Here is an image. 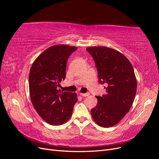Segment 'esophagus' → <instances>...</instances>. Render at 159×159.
Listing matches in <instances>:
<instances>
[{
	"mask_svg": "<svg viewBox=\"0 0 159 159\" xmlns=\"http://www.w3.org/2000/svg\"><path fill=\"white\" fill-rule=\"evenodd\" d=\"M89 95V93H80V95L82 96V97H88Z\"/></svg>",
	"mask_w": 159,
	"mask_h": 159,
	"instance_id": "1",
	"label": "esophagus"
}]
</instances>
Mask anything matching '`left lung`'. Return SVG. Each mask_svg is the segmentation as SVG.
Wrapping results in <instances>:
<instances>
[{
	"label": "left lung",
	"mask_w": 159,
	"mask_h": 159,
	"mask_svg": "<svg viewBox=\"0 0 159 159\" xmlns=\"http://www.w3.org/2000/svg\"><path fill=\"white\" fill-rule=\"evenodd\" d=\"M98 70L99 81L105 84L106 93L96 96L98 104L91 109L94 121L102 127L117 124L131 109L137 91V79L131 62L114 49L89 47Z\"/></svg>",
	"instance_id": "8db88e82"
}]
</instances>
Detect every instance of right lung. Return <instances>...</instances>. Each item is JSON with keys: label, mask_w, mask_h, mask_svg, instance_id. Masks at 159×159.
<instances>
[{"label": "right lung", "mask_w": 159, "mask_h": 159, "mask_svg": "<svg viewBox=\"0 0 159 159\" xmlns=\"http://www.w3.org/2000/svg\"><path fill=\"white\" fill-rule=\"evenodd\" d=\"M78 48L55 45L43 52L33 62L29 74V91L34 107L46 122L60 125L68 121L78 101L75 93L58 89L66 78L69 56Z\"/></svg>", "instance_id": "add662e5"}]
</instances>
